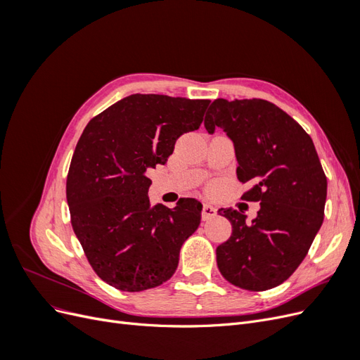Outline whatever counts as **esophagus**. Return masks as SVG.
<instances>
[{
    "label": "esophagus",
    "instance_id": "34e87169",
    "mask_svg": "<svg viewBox=\"0 0 360 360\" xmlns=\"http://www.w3.org/2000/svg\"><path fill=\"white\" fill-rule=\"evenodd\" d=\"M216 214H217V210L214 209L213 205H210V204H204L202 205V212H201L202 221H209V219H212V217H214Z\"/></svg>",
    "mask_w": 360,
    "mask_h": 360
}]
</instances>
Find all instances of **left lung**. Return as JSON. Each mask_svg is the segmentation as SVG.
Returning <instances> with one entry per match:
<instances>
[{"label": "left lung", "instance_id": "left-lung-1", "mask_svg": "<svg viewBox=\"0 0 360 360\" xmlns=\"http://www.w3.org/2000/svg\"><path fill=\"white\" fill-rule=\"evenodd\" d=\"M204 126L224 129L233 139L237 179L249 183L242 200L259 202L252 222L221 209L231 237L216 248L222 276L233 285L264 291L281 285L296 270L324 219L328 179L311 136L275 103L263 99H216Z\"/></svg>", "mask_w": 360, "mask_h": 360}]
</instances>
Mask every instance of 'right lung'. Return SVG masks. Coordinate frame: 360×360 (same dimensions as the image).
Returning <instances> with one entry per match:
<instances>
[{
    "mask_svg": "<svg viewBox=\"0 0 360 360\" xmlns=\"http://www.w3.org/2000/svg\"><path fill=\"white\" fill-rule=\"evenodd\" d=\"M210 101L132 94L86 124L66 183L73 231L102 281L122 291L167 282L180 248L201 222L202 204L150 207L148 168L167 163L176 141L197 130Z\"/></svg>",
    "mask_w": 360,
    "mask_h": 360,
    "instance_id": "1",
    "label": "right lung"
}]
</instances>
